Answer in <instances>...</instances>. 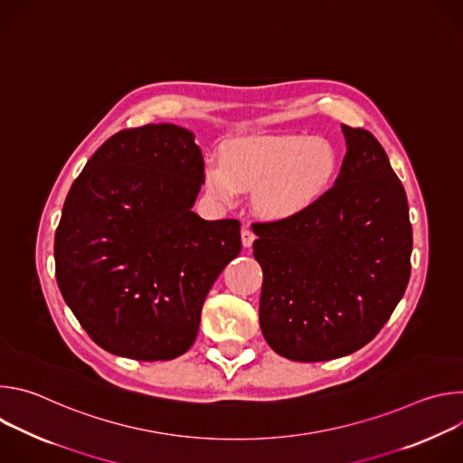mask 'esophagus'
Here are the masks:
<instances>
[{"label": "esophagus", "mask_w": 463, "mask_h": 463, "mask_svg": "<svg viewBox=\"0 0 463 463\" xmlns=\"http://www.w3.org/2000/svg\"><path fill=\"white\" fill-rule=\"evenodd\" d=\"M254 238H256V234H254L249 227H243V229H241V243H243V247L249 249V247L252 245Z\"/></svg>", "instance_id": "34e87169"}]
</instances>
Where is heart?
Masks as SVG:
<instances>
[{
    "mask_svg": "<svg viewBox=\"0 0 463 463\" xmlns=\"http://www.w3.org/2000/svg\"><path fill=\"white\" fill-rule=\"evenodd\" d=\"M337 152L324 139L306 136L245 137L222 150V168H207L213 195L232 203L238 190L254 192L256 207L286 220L306 213L332 186Z\"/></svg>",
    "mask_w": 463,
    "mask_h": 463,
    "instance_id": "b5f03b06",
    "label": "heart"
}]
</instances>
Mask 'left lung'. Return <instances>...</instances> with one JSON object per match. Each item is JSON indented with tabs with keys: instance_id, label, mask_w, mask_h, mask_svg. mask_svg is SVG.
I'll use <instances>...</instances> for the list:
<instances>
[{
	"instance_id": "1",
	"label": "left lung",
	"mask_w": 463,
	"mask_h": 463,
	"mask_svg": "<svg viewBox=\"0 0 463 463\" xmlns=\"http://www.w3.org/2000/svg\"><path fill=\"white\" fill-rule=\"evenodd\" d=\"M343 131L348 150L335 184L298 216L252 223L261 334L291 361H329L368 345L411 279L405 188L368 129Z\"/></svg>"
}]
</instances>
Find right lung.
Segmentation results:
<instances>
[{
	"mask_svg": "<svg viewBox=\"0 0 463 463\" xmlns=\"http://www.w3.org/2000/svg\"><path fill=\"white\" fill-rule=\"evenodd\" d=\"M205 163L188 129L111 136L65 197L54 234L60 293L106 352L170 361L195 341L214 280L241 250L240 222L192 211Z\"/></svg>",
	"mask_w": 463,
	"mask_h": 463,
	"instance_id": "obj_1",
	"label": "right lung"
}]
</instances>
